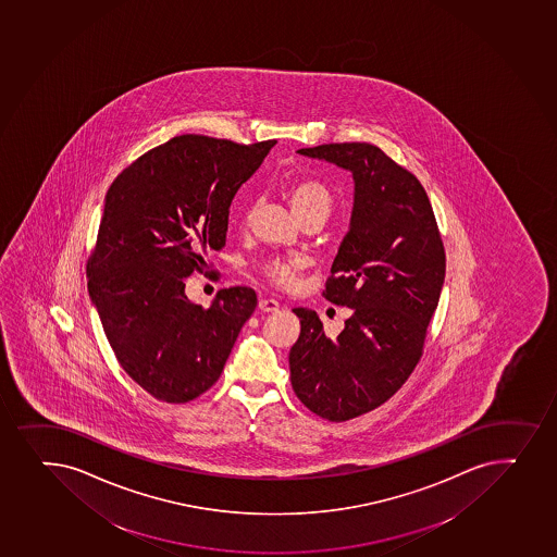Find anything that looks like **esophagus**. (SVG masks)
I'll use <instances>...</instances> for the list:
<instances>
[{"instance_id":"obj_1","label":"esophagus","mask_w":557,"mask_h":557,"mask_svg":"<svg viewBox=\"0 0 557 557\" xmlns=\"http://www.w3.org/2000/svg\"><path fill=\"white\" fill-rule=\"evenodd\" d=\"M259 311L261 312H274L280 309V301H275L272 298H261L259 299Z\"/></svg>"}]
</instances>
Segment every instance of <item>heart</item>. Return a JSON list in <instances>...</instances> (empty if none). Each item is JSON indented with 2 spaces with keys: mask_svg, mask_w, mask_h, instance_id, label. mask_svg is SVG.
<instances>
[{
  "mask_svg": "<svg viewBox=\"0 0 557 557\" xmlns=\"http://www.w3.org/2000/svg\"><path fill=\"white\" fill-rule=\"evenodd\" d=\"M288 202L301 216L307 211L322 210L330 213L333 206V195L330 189L317 182V180L298 178L293 180L287 187ZM251 206L246 208V215H250ZM264 275L270 282L282 288H293L298 285L301 261L298 259H269L261 264Z\"/></svg>",
  "mask_w": 557,
  "mask_h": 557,
  "instance_id": "obj_1",
  "label": "heart"
}]
</instances>
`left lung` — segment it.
<instances>
[{"label": "left lung", "mask_w": 557, "mask_h": 557, "mask_svg": "<svg viewBox=\"0 0 557 557\" xmlns=\"http://www.w3.org/2000/svg\"><path fill=\"white\" fill-rule=\"evenodd\" d=\"M298 152L347 169L355 180L349 232L323 290L354 314L331 341L317 312L294 309L301 331L288 354L299 401L341 423L388 401L418 366L445 280V248L421 182L375 145Z\"/></svg>", "instance_id": "8db88e82"}]
</instances>
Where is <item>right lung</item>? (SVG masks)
Wrapping results in <instances>:
<instances>
[{"instance_id": "1", "label": "right lung", "mask_w": 557, "mask_h": 557, "mask_svg": "<svg viewBox=\"0 0 557 557\" xmlns=\"http://www.w3.org/2000/svg\"><path fill=\"white\" fill-rule=\"evenodd\" d=\"M274 144L184 134L139 156L108 189L88 293L121 368L158 401L210 389L256 311L250 287L222 288L203 309L187 299L186 277L226 245L230 203Z\"/></svg>"}]
</instances>
